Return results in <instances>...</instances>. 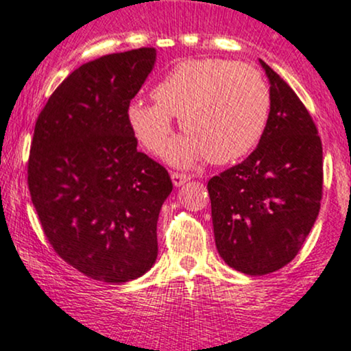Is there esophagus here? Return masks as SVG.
<instances>
[{"mask_svg":"<svg viewBox=\"0 0 351 351\" xmlns=\"http://www.w3.org/2000/svg\"><path fill=\"white\" fill-rule=\"evenodd\" d=\"M171 179H172V184H174L176 187H180V185H184L187 180H191V177H189L187 174H182V172H172Z\"/></svg>","mask_w":351,"mask_h":351,"instance_id":"obj_1","label":"esophagus"}]
</instances>
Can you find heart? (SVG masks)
<instances>
[{
    "label": "heart",
    "instance_id": "heart-1",
    "mask_svg": "<svg viewBox=\"0 0 351 351\" xmlns=\"http://www.w3.org/2000/svg\"><path fill=\"white\" fill-rule=\"evenodd\" d=\"M152 98L156 105L128 106V125L143 147L160 154L172 136V118H180L187 134L167 149L177 166L204 156L215 164L246 156L265 133L271 108L269 86L259 70L223 59L180 62L152 88Z\"/></svg>",
    "mask_w": 351,
    "mask_h": 351
}]
</instances>
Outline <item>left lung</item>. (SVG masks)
I'll list each match as a JSON object with an SVG mask.
<instances>
[{"mask_svg": "<svg viewBox=\"0 0 351 351\" xmlns=\"http://www.w3.org/2000/svg\"><path fill=\"white\" fill-rule=\"evenodd\" d=\"M261 62L271 108L258 147L208 180L217 250L233 269L263 276L302 248L322 200V141L298 95Z\"/></svg>", "mask_w": 351, "mask_h": 351, "instance_id": "8db88e82", "label": "left lung"}]
</instances>
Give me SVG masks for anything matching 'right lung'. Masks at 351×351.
<instances>
[{
	"instance_id": "obj_1",
	"label": "right lung",
	"mask_w": 351,
	"mask_h": 351,
	"mask_svg": "<svg viewBox=\"0 0 351 351\" xmlns=\"http://www.w3.org/2000/svg\"><path fill=\"white\" fill-rule=\"evenodd\" d=\"M154 62V47L86 62L36 121L27 162L32 205L53 251L95 281H133L158 258V218L172 180L138 151L126 118Z\"/></svg>"
}]
</instances>
